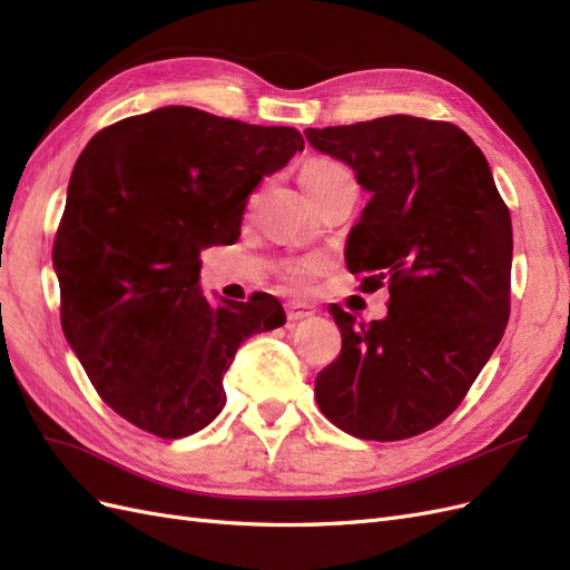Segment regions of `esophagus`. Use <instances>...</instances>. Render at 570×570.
Returning <instances> with one entry per match:
<instances>
[{"label":"esophagus","instance_id":"esophagus-1","mask_svg":"<svg viewBox=\"0 0 570 570\" xmlns=\"http://www.w3.org/2000/svg\"><path fill=\"white\" fill-rule=\"evenodd\" d=\"M285 314H287L289 321H302V318L314 316L316 308L312 304H306V302H287Z\"/></svg>","mask_w":570,"mask_h":570}]
</instances>
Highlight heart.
<instances>
[{"instance_id": "1", "label": "heart", "mask_w": 570, "mask_h": 570, "mask_svg": "<svg viewBox=\"0 0 570 570\" xmlns=\"http://www.w3.org/2000/svg\"><path fill=\"white\" fill-rule=\"evenodd\" d=\"M299 180H302V187L308 195V199L318 202L323 195L331 193V189H335L340 183L352 180V174L337 161L308 159L299 170ZM314 271H316V262H312V258H304V262H292L285 266V278L292 285L304 287L312 283Z\"/></svg>"}]
</instances>
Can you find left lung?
<instances>
[{
  "instance_id": "1",
  "label": "left lung",
  "mask_w": 570,
  "mask_h": 570,
  "mask_svg": "<svg viewBox=\"0 0 570 570\" xmlns=\"http://www.w3.org/2000/svg\"><path fill=\"white\" fill-rule=\"evenodd\" d=\"M304 135L371 193L344 262L361 292L390 289L381 321L331 306L342 352L316 377V404L358 440L421 435L461 404L504 335L509 209L485 154L454 124L396 114Z\"/></svg>"
}]
</instances>
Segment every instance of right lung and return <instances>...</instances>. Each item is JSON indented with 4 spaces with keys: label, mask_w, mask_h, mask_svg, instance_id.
Here are the masks:
<instances>
[{
    "label": "right lung",
    "mask_w": 570,
    "mask_h": 570,
    "mask_svg": "<svg viewBox=\"0 0 570 570\" xmlns=\"http://www.w3.org/2000/svg\"><path fill=\"white\" fill-rule=\"evenodd\" d=\"M304 149L299 130L164 107L99 130L78 157L55 239L61 325L118 416L176 440L226 404L247 337L285 323L281 302H214L199 252L233 245L252 189Z\"/></svg>",
    "instance_id": "1"
}]
</instances>
